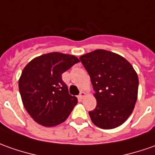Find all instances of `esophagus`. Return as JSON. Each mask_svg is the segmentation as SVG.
Wrapping results in <instances>:
<instances>
[{
	"mask_svg": "<svg viewBox=\"0 0 155 155\" xmlns=\"http://www.w3.org/2000/svg\"><path fill=\"white\" fill-rule=\"evenodd\" d=\"M86 96V92H84V91H81V92L80 93V95H79V98H80V99H83V98H84V97H85Z\"/></svg>",
	"mask_w": 155,
	"mask_h": 155,
	"instance_id": "esophagus-1",
	"label": "esophagus"
}]
</instances>
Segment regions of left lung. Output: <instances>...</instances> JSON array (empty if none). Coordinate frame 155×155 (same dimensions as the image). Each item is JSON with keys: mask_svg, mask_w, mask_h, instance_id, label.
Returning a JSON list of instances; mask_svg holds the SVG:
<instances>
[{"mask_svg": "<svg viewBox=\"0 0 155 155\" xmlns=\"http://www.w3.org/2000/svg\"><path fill=\"white\" fill-rule=\"evenodd\" d=\"M91 78L97 99L89 112L92 123L102 129H114L130 116L137 99L138 76L123 57L103 49L80 57Z\"/></svg>", "mask_w": 155, "mask_h": 155, "instance_id": "left-lung-1", "label": "left lung"}]
</instances>
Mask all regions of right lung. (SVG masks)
Segmentation results:
<instances>
[{"instance_id":"1","label":"right lung","mask_w":155,"mask_h":155,"mask_svg":"<svg viewBox=\"0 0 155 155\" xmlns=\"http://www.w3.org/2000/svg\"><path fill=\"white\" fill-rule=\"evenodd\" d=\"M79 62L75 56L51 52L35 58L23 69L18 81L22 102L38 124L55 126L69 117L78 101L69 95L62 74Z\"/></svg>"}]
</instances>
